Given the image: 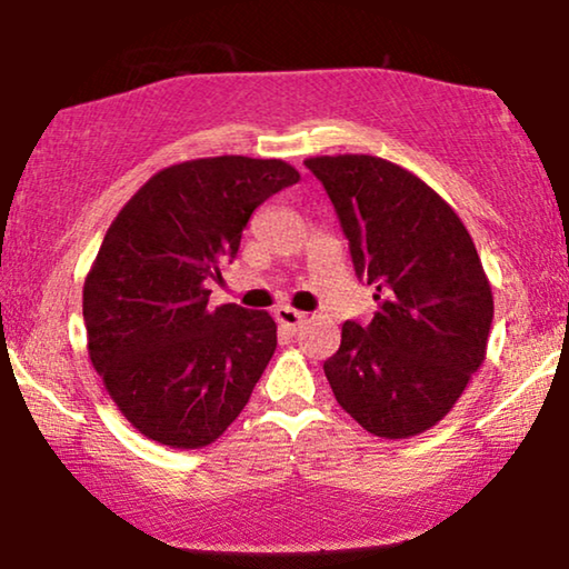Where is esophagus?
<instances>
[{
	"mask_svg": "<svg viewBox=\"0 0 569 569\" xmlns=\"http://www.w3.org/2000/svg\"><path fill=\"white\" fill-rule=\"evenodd\" d=\"M274 318H277V323L282 326L284 331H290V333H295V331L300 329L302 323H306V313H300V310L287 308V306L277 308V310H274Z\"/></svg>",
	"mask_w": 569,
	"mask_h": 569,
	"instance_id": "obj_1",
	"label": "esophagus"
}]
</instances>
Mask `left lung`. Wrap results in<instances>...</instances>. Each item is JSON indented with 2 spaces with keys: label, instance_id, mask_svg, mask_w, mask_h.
Listing matches in <instances>:
<instances>
[{
  "label": "left lung",
  "instance_id": "obj_1",
  "mask_svg": "<svg viewBox=\"0 0 569 569\" xmlns=\"http://www.w3.org/2000/svg\"><path fill=\"white\" fill-rule=\"evenodd\" d=\"M357 277L376 287L370 323L341 326L323 362L339 407L378 438L430 430L485 362L492 287L461 217L401 166L372 154L308 158Z\"/></svg>",
  "mask_w": 569,
  "mask_h": 569
}]
</instances>
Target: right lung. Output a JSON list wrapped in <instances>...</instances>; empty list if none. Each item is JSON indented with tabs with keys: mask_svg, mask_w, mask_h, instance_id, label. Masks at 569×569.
<instances>
[{
	"mask_svg": "<svg viewBox=\"0 0 569 569\" xmlns=\"http://www.w3.org/2000/svg\"><path fill=\"white\" fill-rule=\"evenodd\" d=\"M298 181L282 160H189L154 173L116 214L82 316L92 368L144 438L204 448L251 399L277 323L236 302L209 308L207 282L238 256L253 209Z\"/></svg>",
	"mask_w": 569,
	"mask_h": 569,
	"instance_id": "obj_1",
	"label": "right lung"
}]
</instances>
